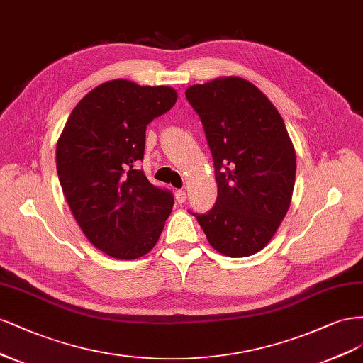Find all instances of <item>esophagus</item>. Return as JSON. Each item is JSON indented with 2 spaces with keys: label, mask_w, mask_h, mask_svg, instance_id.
I'll return each mask as SVG.
<instances>
[{
  "label": "esophagus",
  "mask_w": 363,
  "mask_h": 363,
  "mask_svg": "<svg viewBox=\"0 0 363 363\" xmlns=\"http://www.w3.org/2000/svg\"><path fill=\"white\" fill-rule=\"evenodd\" d=\"M174 196H177L178 203H184L186 201V193L184 190H178L177 193H174Z\"/></svg>",
  "instance_id": "esophagus-1"
}]
</instances>
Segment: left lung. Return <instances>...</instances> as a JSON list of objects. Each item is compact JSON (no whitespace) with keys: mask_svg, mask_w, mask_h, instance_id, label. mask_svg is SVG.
<instances>
[{"mask_svg":"<svg viewBox=\"0 0 363 363\" xmlns=\"http://www.w3.org/2000/svg\"><path fill=\"white\" fill-rule=\"evenodd\" d=\"M185 96L203 125L218 186L216 205L191 214L217 252L258 253L286 216L296 182V152L282 116L238 77L191 86Z\"/></svg>","mask_w":363,"mask_h":363,"instance_id":"obj_1","label":"left lung"}]
</instances>
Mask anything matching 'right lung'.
I'll list each match as a JSON object with an SVG mask.
<instances>
[{
  "label": "right lung",
  "instance_id": "right-lung-1",
  "mask_svg": "<svg viewBox=\"0 0 363 363\" xmlns=\"http://www.w3.org/2000/svg\"><path fill=\"white\" fill-rule=\"evenodd\" d=\"M177 99L172 87L108 81L77 104L57 142L69 208L89 241L116 259L146 255L172 213L173 193L150 184L137 164L146 126Z\"/></svg>",
  "mask_w": 363,
  "mask_h": 363
}]
</instances>
